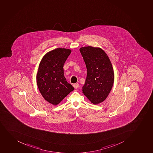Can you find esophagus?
<instances>
[{"label": "esophagus", "instance_id": "esophagus-1", "mask_svg": "<svg viewBox=\"0 0 153 153\" xmlns=\"http://www.w3.org/2000/svg\"><path fill=\"white\" fill-rule=\"evenodd\" d=\"M79 84H74L73 85V86L74 87V88H76V89L79 87Z\"/></svg>", "mask_w": 153, "mask_h": 153}]
</instances>
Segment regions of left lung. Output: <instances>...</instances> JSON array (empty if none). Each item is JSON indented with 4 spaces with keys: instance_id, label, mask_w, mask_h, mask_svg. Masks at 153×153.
I'll list each match as a JSON object with an SVG mask.
<instances>
[{
    "instance_id": "obj_1",
    "label": "left lung",
    "mask_w": 153,
    "mask_h": 153,
    "mask_svg": "<svg viewBox=\"0 0 153 153\" xmlns=\"http://www.w3.org/2000/svg\"><path fill=\"white\" fill-rule=\"evenodd\" d=\"M79 51L87 70L82 93L91 103L98 104L106 99L113 85L112 65L106 53L100 47H83Z\"/></svg>"
}]
</instances>
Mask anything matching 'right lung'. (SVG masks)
<instances>
[{
    "label": "right lung",
    "mask_w": 153,
    "mask_h": 153,
    "mask_svg": "<svg viewBox=\"0 0 153 153\" xmlns=\"http://www.w3.org/2000/svg\"><path fill=\"white\" fill-rule=\"evenodd\" d=\"M69 49H55L47 52L39 64L36 79L39 91L46 101L57 105L74 90L67 82L63 65L71 53Z\"/></svg>",
    "instance_id": "1"
}]
</instances>
